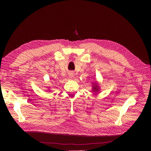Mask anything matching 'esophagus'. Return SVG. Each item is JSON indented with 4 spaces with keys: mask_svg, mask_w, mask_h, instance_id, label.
Masks as SVG:
<instances>
[{
    "mask_svg": "<svg viewBox=\"0 0 151 151\" xmlns=\"http://www.w3.org/2000/svg\"><path fill=\"white\" fill-rule=\"evenodd\" d=\"M71 76H72V73H71V74H70Z\"/></svg>",
    "mask_w": 151,
    "mask_h": 151,
    "instance_id": "obj_1",
    "label": "esophagus"
}]
</instances>
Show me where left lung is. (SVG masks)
Here are the masks:
<instances>
[{
    "instance_id": "8db88e82",
    "label": "left lung",
    "mask_w": 151,
    "mask_h": 151,
    "mask_svg": "<svg viewBox=\"0 0 151 151\" xmlns=\"http://www.w3.org/2000/svg\"><path fill=\"white\" fill-rule=\"evenodd\" d=\"M93 91H98V86H93Z\"/></svg>"
}]
</instances>
